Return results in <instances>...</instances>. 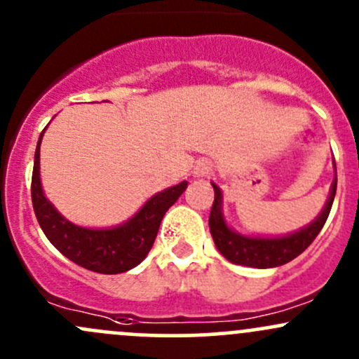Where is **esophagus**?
Here are the masks:
<instances>
[{
  "label": "esophagus",
  "instance_id": "obj_1",
  "mask_svg": "<svg viewBox=\"0 0 359 359\" xmlns=\"http://www.w3.org/2000/svg\"><path fill=\"white\" fill-rule=\"evenodd\" d=\"M211 172V165L208 163V161H198V165H196L194 168V175L196 177H205L208 175V173Z\"/></svg>",
  "mask_w": 359,
  "mask_h": 359
}]
</instances>
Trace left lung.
Wrapping results in <instances>:
<instances>
[{
  "mask_svg": "<svg viewBox=\"0 0 359 359\" xmlns=\"http://www.w3.org/2000/svg\"><path fill=\"white\" fill-rule=\"evenodd\" d=\"M213 189L215 201L210 213V232L218 251L236 265L252 266V269H273V266L285 265L290 259L297 258L323 229L327 218H329L332 203H334L335 191H337V172H335L329 199H327L322 213L304 229L284 237H249L233 232L222 213L220 187L213 184Z\"/></svg>",
  "mask_w": 359,
  "mask_h": 359,
  "instance_id": "1",
  "label": "left lung"
}]
</instances>
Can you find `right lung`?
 <instances>
[{"label": "right lung", "instance_id": "obj_1", "mask_svg": "<svg viewBox=\"0 0 359 359\" xmlns=\"http://www.w3.org/2000/svg\"><path fill=\"white\" fill-rule=\"evenodd\" d=\"M43 134L44 130L41 132L34 154L30 194L34 213L44 236L70 262L90 271L113 275L137 266L153 248L167 210L186 191V180L151 196L144 206L126 224L111 229L79 227L60 215L43 192L39 177V149Z\"/></svg>", "mask_w": 359, "mask_h": 359}]
</instances>
